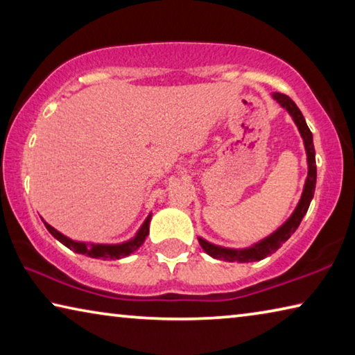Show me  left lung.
Here are the masks:
<instances>
[{"instance_id": "8db88e82", "label": "left lung", "mask_w": 355, "mask_h": 355, "mask_svg": "<svg viewBox=\"0 0 355 355\" xmlns=\"http://www.w3.org/2000/svg\"><path fill=\"white\" fill-rule=\"evenodd\" d=\"M272 98L277 101L282 107H285V110L290 112V116L293 117L294 123L297 125L299 133L304 139L305 152H307V161H309V175H307V180H305L302 197H300L297 207L293 211V214L290 216V219H288L280 228H277L272 235L264 238L263 241L254 244L252 248L241 249V250L227 249V248H220V245H214L211 243H208L203 238H199L202 249L205 250L209 257L218 258V260L249 263V261L263 260V258H266L268 255L274 254V252L280 249L282 244H284L286 239L290 238L294 232H296V228L299 227L300 220H302L305 213H307L311 199H313L315 186H316V159H315L313 136H311V131L307 127V123H305L302 112H300L296 103H294V101L288 97V95L275 92V94H272Z\"/></svg>"}]
</instances>
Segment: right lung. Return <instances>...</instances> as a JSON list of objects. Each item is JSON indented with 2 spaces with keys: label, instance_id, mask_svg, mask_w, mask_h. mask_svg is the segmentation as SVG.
<instances>
[{
  "label": "right lung",
  "instance_id": "obj_1",
  "mask_svg": "<svg viewBox=\"0 0 355 355\" xmlns=\"http://www.w3.org/2000/svg\"><path fill=\"white\" fill-rule=\"evenodd\" d=\"M150 218H152V214H148V218L144 220L142 227L139 228V232L136 233V236L133 239H130V241L122 244H86L73 241V239L64 236L61 232H58L56 228H53L50 224H46V222H44V224L46 227V230L50 232L58 241H61L65 248L75 250L76 254H83L92 258H101V260H119V258L133 254V252L139 249L144 241H146V238L148 235Z\"/></svg>",
  "mask_w": 355,
  "mask_h": 355
}]
</instances>
